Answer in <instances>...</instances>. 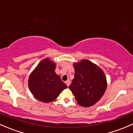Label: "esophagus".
Here are the masks:
<instances>
[{
  "label": "esophagus",
  "mask_w": 133,
  "mask_h": 133,
  "mask_svg": "<svg viewBox=\"0 0 133 133\" xmlns=\"http://www.w3.org/2000/svg\"><path fill=\"white\" fill-rule=\"evenodd\" d=\"M65 84H66L67 86H69V85H70V84H71V81H70V80H68V81H65Z\"/></svg>",
  "instance_id": "obj_1"
}]
</instances>
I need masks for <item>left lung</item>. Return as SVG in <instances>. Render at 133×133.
Returning <instances> with one entry per match:
<instances>
[{
    "label": "left lung",
    "instance_id": "obj_1",
    "mask_svg": "<svg viewBox=\"0 0 133 133\" xmlns=\"http://www.w3.org/2000/svg\"><path fill=\"white\" fill-rule=\"evenodd\" d=\"M75 77L69 88L81 106L88 107L102 97L107 86L102 69L91 62L82 60L74 64Z\"/></svg>",
    "mask_w": 133,
    "mask_h": 133
}]
</instances>
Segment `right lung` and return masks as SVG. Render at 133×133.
I'll list each match as a JSON object with an SVG mask.
<instances>
[{"label":"right lung","mask_w":133,"mask_h":133,"mask_svg":"<svg viewBox=\"0 0 133 133\" xmlns=\"http://www.w3.org/2000/svg\"><path fill=\"white\" fill-rule=\"evenodd\" d=\"M55 69V63L47 58L40 62L30 75L29 89L39 101L52 102L67 88V85L56 74Z\"/></svg>","instance_id":"1"}]
</instances>
